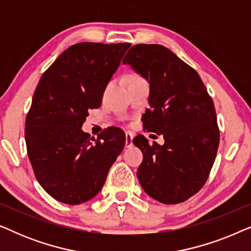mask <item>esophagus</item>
Listing matches in <instances>:
<instances>
[{
	"mask_svg": "<svg viewBox=\"0 0 251 251\" xmlns=\"http://www.w3.org/2000/svg\"><path fill=\"white\" fill-rule=\"evenodd\" d=\"M133 137H135V135H133L132 132H126V147H131L133 145L132 143V139Z\"/></svg>",
	"mask_w": 251,
	"mask_h": 251,
	"instance_id": "esophagus-1",
	"label": "esophagus"
}]
</instances>
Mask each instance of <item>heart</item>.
<instances>
[{"label": "heart", "instance_id": "heart-1", "mask_svg": "<svg viewBox=\"0 0 251 251\" xmlns=\"http://www.w3.org/2000/svg\"><path fill=\"white\" fill-rule=\"evenodd\" d=\"M138 78H142L139 76V75H137V74H131L130 75V76L128 77V81H132V80H138Z\"/></svg>", "mask_w": 251, "mask_h": 251}]
</instances>
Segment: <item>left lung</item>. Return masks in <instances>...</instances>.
Here are the masks:
<instances>
[{"label":"left lung","instance_id":"left-lung-1","mask_svg":"<svg viewBox=\"0 0 251 251\" xmlns=\"http://www.w3.org/2000/svg\"><path fill=\"white\" fill-rule=\"evenodd\" d=\"M123 64L150 83L144 130L162 135L150 145L143 135L133 144L143 152L137 177L143 190L164 204L186 201L207 181L219 145L214 101L190 65L160 44H136Z\"/></svg>","mask_w":251,"mask_h":251}]
</instances>
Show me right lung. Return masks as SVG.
<instances>
[{
    "label": "right lung",
    "instance_id": "obj_1",
    "mask_svg": "<svg viewBox=\"0 0 251 251\" xmlns=\"http://www.w3.org/2000/svg\"><path fill=\"white\" fill-rule=\"evenodd\" d=\"M130 43L82 42L64 51L44 72L26 116L27 154L37 181L66 204H80L104 186L122 152L125 132L111 126L95 139L82 131Z\"/></svg>",
    "mask_w": 251,
    "mask_h": 251
}]
</instances>
